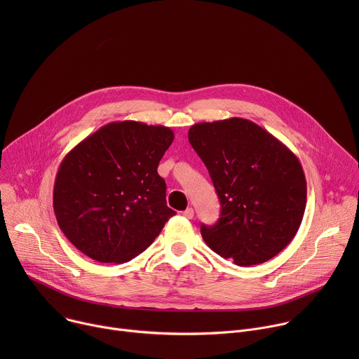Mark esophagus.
<instances>
[{
	"label": "esophagus",
	"instance_id": "1",
	"mask_svg": "<svg viewBox=\"0 0 359 359\" xmlns=\"http://www.w3.org/2000/svg\"><path fill=\"white\" fill-rule=\"evenodd\" d=\"M182 215H183V217H186V219H193L194 212H193L191 208H187L184 212H182Z\"/></svg>",
	"mask_w": 359,
	"mask_h": 359
}]
</instances>
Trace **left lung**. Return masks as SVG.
<instances>
[{"instance_id":"left-lung-1","label":"left lung","mask_w":359,"mask_h":359,"mask_svg":"<svg viewBox=\"0 0 359 359\" xmlns=\"http://www.w3.org/2000/svg\"><path fill=\"white\" fill-rule=\"evenodd\" d=\"M189 142L206 165L222 212L201 237L237 266L262 264L295 237L306 182L294 153L257 123L241 118L196 123Z\"/></svg>"}]
</instances>
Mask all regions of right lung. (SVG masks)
I'll use <instances>...</instances> for the list:
<instances>
[{
    "label": "right lung",
    "mask_w": 359,
    "mask_h": 359,
    "mask_svg": "<svg viewBox=\"0 0 359 359\" xmlns=\"http://www.w3.org/2000/svg\"><path fill=\"white\" fill-rule=\"evenodd\" d=\"M175 139L166 126L112 122L78 143L60 165L54 212L67 238L99 263L144 251L176 215L158 166Z\"/></svg>",
    "instance_id": "right-lung-1"
}]
</instances>
